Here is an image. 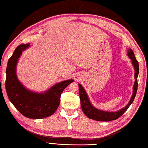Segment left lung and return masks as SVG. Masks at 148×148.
<instances>
[{"label": "left lung", "instance_id": "1", "mask_svg": "<svg viewBox=\"0 0 148 148\" xmlns=\"http://www.w3.org/2000/svg\"><path fill=\"white\" fill-rule=\"evenodd\" d=\"M129 58L132 60V62L133 64L134 69H135V82H134V88H133V95H132L131 100H130L129 103H127L126 106L121 109L119 111L114 112H104L102 110H99L96 109L94 106H92L91 103L88 100V96L86 91L84 89V88L79 84V94H80V103L82 110L88 118L92 119V120H97V121H102V122H108V121L114 120L118 119V118L123 115V114L126 111L127 108L130 107L133 101L135 98L136 92L138 90V76L139 74V64L138 60H136L135 55H134V52L132 51L131 48L128 49V52H127Z\"/></svg>", "mask_w": 148, "mask_h": 148}]
</instances>
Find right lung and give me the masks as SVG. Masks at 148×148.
<instances>
[{"mask_svg":"<svg viewBox=\"0 0 148 148\" xmlns=\"http://www.w3.org/2000/svg\"><path fill=\"white\" fill-rule=\"evenodd\" d=\"M30 45L22 44L17 46L8 61L5 88L8 98L20 113L28 118L41 119L52 115L60 103L62 92L73 80L56 84L45 94H37L26 90L18 80L16 66L18 59Z\"/></svg>","mask_w":148,"mask_h":148,"instance_id":"add662e5","label":"right lung"}]
</instances>
